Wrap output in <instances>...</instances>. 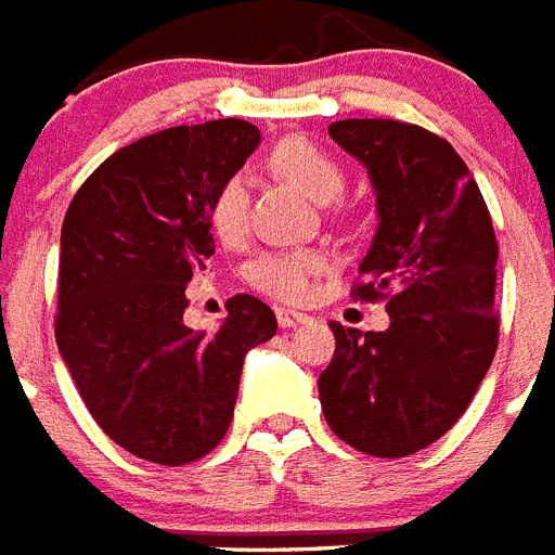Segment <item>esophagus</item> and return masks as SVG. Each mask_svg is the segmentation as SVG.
<instances>
[{
	"label": "esophagus",
	"instance_id": "1",
	"mask_svg": "<svg viewBox=\"0 0 555 555\" xmlns=\"http://www.w3.org/2000/svg\"><path fill=\"white\" fill-rule=\"evenodd\" d=\"M276 321L282 330H291V326L307 324V321H310V315H307V312L291 310V307H276Z\"/></svg>",
	"mask_w": 555,
	"mask_h": 555
}]
</instances>
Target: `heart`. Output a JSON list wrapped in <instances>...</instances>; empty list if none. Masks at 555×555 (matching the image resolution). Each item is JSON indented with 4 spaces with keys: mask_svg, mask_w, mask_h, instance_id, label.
Instances as JSON below:
<instances>
[{
    "mask_svg": "<svg viewBox=\"0 0 555 555\" xmlns=\"http://www.w3.org/2000/svg\"><path fill=\"white\" fill-rule=\"evenodd\" d=\"M273 167L298 184L318 204L335 201L346 186L344 164L321 144L305 137H287L273 151ZM209 223L220 243L240 245L248 234V176L231 172L220 181L209 201ZM324 271V254L310 248L264 250L248 264L250 284L279 301H307L312 296V279Z\"/></svg>",
    "mask_w": 555,
    "mask_h": 555,
    "instance_id": "1",
    "label": "heart"
}]
</instances>
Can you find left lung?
Wrapping results in <instances>:
<instances>
[{"label": "left lung", "mask_w": 555, "mask_h": 555, "mask_svg": "<svg viewBox=\"0 0 555 555\" xmlns=\"http://www.w3.org/2000/svg\"><path fill=\"white\" fill-rule=\"evenodd\" d=\"M330 137L365 164L379 225L354 301H385L391 326L332 321L335 354L318 377L337 438L374 457L430 447L464 416L500 337L498 237L464 158L399 119H340Z\"/></svg>", "instance_id": "1"}]
</instances>
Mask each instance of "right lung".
I'll return each mask as SVG.
<instances>
[{"instance_id": "add662e5", "label": "right lung", "mask_w": 555, "mask_h": 555, "mask_svg": "<svg viewBox=\"0 0 555 555\" xmlns=\"http://www.w3.org/2000/svg\"><path fill=\"white\" fill-rule=\"evenodd\" d=\"M259 144L245 119L151 133L105 158L66 209L55 340L100 430L131 455L192 464L223 441L248 349L276 315L237 293L215 335L184 324L215 254L209 201Z\"/></svg>"}]
</instances>
